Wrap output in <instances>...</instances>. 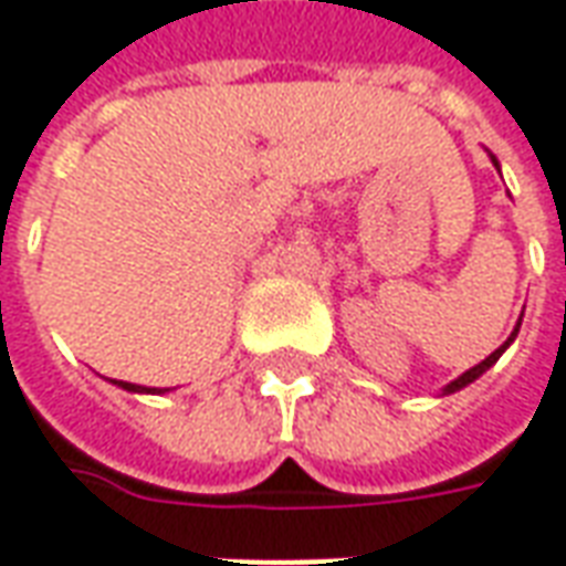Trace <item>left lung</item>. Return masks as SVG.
<instances>
[{
  "label": "left lung",
  "instance_id": "8db88e82",
  "mask_svg": "<svg viewBox=\"0 0 566 566\" xmlns=\"http://www.w3.org/2000/svg\"><path fill=\"white\" fill-rule=\"evenodd\" d=\"M490 159H493V166H496V169H499V159L493 157V154H490ZM521 317H524V314H521ZM521 317H517V323H514L512 335H509V338H505V342H502V345H499V348L493 350V354H490L486 360H481V364H478V366H471V369H465V373H462L459 379L450 381V385H443V391H440V395H455V391H462V388H469V385H471V381H474V379H481V376H484L486 369H490V366L496 364L499 357H502V354L509 350V345H512L514 338H517V329H521Z\"/></svg>",
  "mask_w": 566,
  "mask_h": 566
}]
</instances>
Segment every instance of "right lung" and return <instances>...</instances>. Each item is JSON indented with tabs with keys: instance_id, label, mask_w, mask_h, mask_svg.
<instances>
[{
	"instance_id": "right-lung-1",
	"label": "right lung",
	"mask_w": 566,
	"mask_h": 566,
	"mask_svg": "<svg viewBox=\"0 0 566 566\" xmlns=\"http://www.w3.org/2000/svg\"><path fill=\"white\" fill-rule=\"evenodd\" d=\"M111 381L116 388H123V391H132V395H166V391H171V388H144V385H132V381Z\"/></svg>"
}]
</instances>
